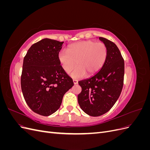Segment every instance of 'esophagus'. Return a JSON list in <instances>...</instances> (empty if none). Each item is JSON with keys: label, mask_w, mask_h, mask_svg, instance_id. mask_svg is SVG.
<instances>
[{"label": "esophagus", "mask_w": 150, "mask_h": 150, "mask_svg": "<svg viewBox=\"0 0 150 150\" xmlns=\"http://www.w3.org/2000/svg\"><path fill=\"white\" fill-rule=\"evenodd\" d=\"M72 81H73V83H74V84H78V80H76V79H73Z\"/></svg>", "instance_id": "obj_1"}]
</instances>
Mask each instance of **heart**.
<instances>
[{
  "label": "heart",
  "mask_w": 150,
  "mask_h": 150,
  "mask_svg": "<svg viewBox=\"0 0 150 150\" xmlns=\"http://www.w3.org/2000/svg\"><path fill=\"white\" fill-rule=\"evenodd\" d=\"M107 47L103 42L84 40L67 47V51H61L57 58L61 67L66 73L72 71V78L79 79L86 74L91 76L101 69L107 57Z\"/></svg>",
  "instance_id": "heart-1"
}]
</instances>
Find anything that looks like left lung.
<instances>
[{"instance_id": "left-lung-1", "label": "left lung", "mask_w": 150, "mask_h": 150, "mask_svg": "<svg viewBox=\"0 0 150 150\" xmlns=\"http://www.w3.org/2000/svg\"><path fill=\"white\" fill-rule=\"evenodd\" d=\"M99 39L107 47L105 62L91 78L78 82L82 88L78 103L91 116H99L111 110L120 96L124 82L125 62L118 47L106 38Z\"/></svg>"}]
</instances>
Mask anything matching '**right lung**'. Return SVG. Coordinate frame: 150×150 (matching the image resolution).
Instances as JSON below:
<instances>
[{
    "label": "right lung",
    "instance_id": "obj_1",
    "mask_svg": "<svg viewBox=\"0 0 150 150\" xmlns=\"http://www.w3.org/2000/svg\"><path fill=\"white\" fill-rule=\"evenodd\" d=\"M63 43L43 39L32 45L24 58L22 94L29 107L40 115L47 116L55 112L64 94L74 85L57 58Z\"/></svg>",
    "mask_w": 150,
    "mask_h": 150
}]
</instances>
